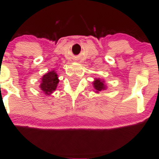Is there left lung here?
<instances>
[{
    "label": "left lung",
    "mask_w": 159,
    "mask_h": 159,
    "mask_svg": "<svg viewBox=\"0 0 159 159\" xmlns=\"http://www.w3.org/2000/svg\"><path fill=\"white\" fill-rule=\"evenodd\" d=\"M93 85H94V88L98 91L104 90H105V88H106L105 84H104V82L101 81V80L99 79H96V81H94Z\"/></svg>",
    "instance_id": "obj_1"
}]
</instances>
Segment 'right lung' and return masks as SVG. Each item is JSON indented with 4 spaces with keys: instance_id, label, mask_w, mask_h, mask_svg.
<instances>
[{
    "instance_id": "add662e5",
    "label": "right lung",
    "mask_w": 159,
    "mask_h": 159,
    "mask_svg": "<svg viewBox=\"0 0 159 159\" xmlns=\"http://www.w3.org/2000/svg\"><path fill=\"white\" fill-rule=\"evenodd\" d=\"M58 80L57 75L54 71L49 72L43 75L42 78V83L40 84V88L45 94H51L54 90H56L57 86Z\"/></svg>"
}]
</instances>
